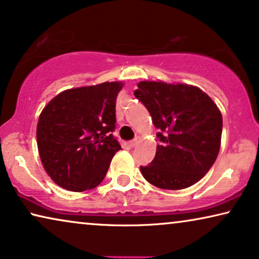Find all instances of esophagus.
Segmentation results:
<instances>
[{"label":"esophagus","mask_w":259,"mask_h":259,"mask_svg":"<svg viewBox=\"0 0 259 259\" xmlns=\"http://www.w3.org/2000/svg\"><path fill=\"white\" fill-rule=\"evenodd\" d=\"M139 141H140V138H139V137H136V138H134V139L130 143V146H131V147H136L137 145L139 144Z\"/></svg>","instance_id":"esophagus-1"}]
</instances>
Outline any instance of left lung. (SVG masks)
Wrapping results in <instances>:
<instances>
[{
	"label": "left lung",
	"instance_id": "left-lung-1",
	"mask_svg": "<svg viewBox=\"0 0 259 259\" xmlns=\"http://www.w3.org/2000/svg\"><path fill=\"white\" fill-rule=\"evenodd\" d=\"M159 132L155 157L140 166L144 178L164 190L192 186L212 167L221 148L223 119L217 105L198 87L140 81L134 92Z\"/></svg>",
	"mask_w": 259,
	"mask_h": 259
}]
</instances>
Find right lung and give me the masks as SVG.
I'll list each match as a JSON object with an SVG mask.
<instances>
[{
  "label": "right lung",
  "mask_w": 259,
  "mask_h": 259,
  "mask_svg": "<svg viewBox=\"0 0 259 259\" xmlns=\"http://www.w3.org/2000/svg\"><path fill=\"white\" fill-rule=\"evenodd\" d=\"M122 86L104 82L72 88L44 108L36 128L38 153L59 186L82 192L104 180L112 158L121 150L113 132L115 101Z\"/></svg>",
  "instance_id": "obj_1"
}]
</instances>
